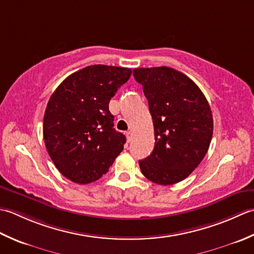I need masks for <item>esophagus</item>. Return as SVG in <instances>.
Instances as JSON below:
<instances>
[{
    "label": "esophagus",
    "mask_w": 254,
    "mask_h": 254,
    "mask_svg": "<svg viewBox=\"0 0 254 254\" xmlns=\"http://www.w3.org/2000/svg\"><path fill=\"white\" fill-rule=\"evenodd\" d=\"M126 137H127V140L130 141L131 138H132V132L129 130V131H126Z\"/></svg>",
    "instance_id": "esophagus-1"
}]
</instances>
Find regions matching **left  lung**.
Returning a JSON list of instances; mask_svg holds the SVG:
<instances>
[{
  "label": "left lung",
  "instance_id": "left-lung-1",
  "mask_svg": "<svg viewBox=\"0 0 254 254\" xmlns=\"http://www.w3.org/2000/svg\"><path fill=\"white\" fill-rule=\"evenodd\" d=\"M152 116L154 148L139 165L153 183L171 185L197 168L213 137V115L194 82L168 66L133 69Z\"/></svg>",
  "mask_w": 254,
  "mask_h": 254
}]
</instances>
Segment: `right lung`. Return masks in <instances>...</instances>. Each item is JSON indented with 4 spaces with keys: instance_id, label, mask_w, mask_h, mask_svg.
I'll return each mask as SVG.
<instances>
[{
    "instance_id": "right-lung-1",
    "label": "right lung",
    "mask_w": 254,
    "mask_h": 254,
    "mask_svg": "<svg viewBox=\"0 0 254 254\" xmlns=\"http://www.w3.org/2000/svg\"><path fill=\"white\" fill-rule=\"evenodd\" d=\"M131 69L89 65L57 87L44 116V139L59 172L77 184L105 174L120 154L126 137L114 128L111 98L125 84Z\"/></svg>"
}]
</instances>
